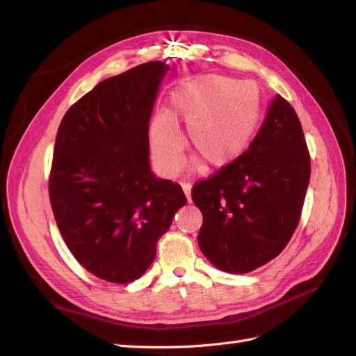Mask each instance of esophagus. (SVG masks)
Here are the masks:
<instances>
[{
    "label": "esophagus",
    "instance_id": "34e87169",
    "mask_svg": "<svg viewBox=\"0 0 356 356\" xmlns=\"http://www.w3.org/2000/svg\"><path fill=\"white\" fill-rule=\"evenodd\" d=\"M182 190H184V195L190 203L191 202V184L190 182H182Z\"/></svg>",
    "mask_w": 356,
    "mask_h": 356
}]
</instances>
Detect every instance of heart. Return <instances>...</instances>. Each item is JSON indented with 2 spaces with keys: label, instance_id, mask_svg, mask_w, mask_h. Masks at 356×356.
<instances>
[{
  "label": "heart",
  "instance_id": "1",
  "mask_svg": "<svg viewBox=\"0 0 356 356\" xmlns=\"http://www.w3.org/2000/svg\"><path fill=\"white\" fill-rule=\"evenodd\" d=\"M261 114L257 86L218 74H207L170 95L165 113L149 123L148 141L156 169L174 175L181 168L179 124L187 126V147L207 169L232 165L250 145Z\"/></svg>",
  "mask_w": 356,
  "mask_h": 356
}]
</instances>
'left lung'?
<instances>
[{"label":"left lung","mask_w":356,"mask_h":356,"mask_svg":"<svg viewBox=\"0 0 356 356\" xmlns=\"http://www.w3.org/2000/svg\"><path fill=\"white\" fill-rule=\"evenodd\" d=\"M310 179V156L293 106L276 95L260 131L232 165L193 187L203 215L197 236L211 264L242 275L284 251Z\"/></svg>","instance_id":"8db88e82"}]
</instances>
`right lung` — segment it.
I'll use <instances>...</instances> for the list:
<instances>
[{
    "label": "right lung",
    "mask_w": 356,
    "mask_h": 356,
    "mask_svg": "<svg viewBox=\"0 0 356 356\" xmlns=\"http://www.w3.org/2000/svg\"><path fill=\"white\" fill-rule=\"evenodd\" d=\"M169 65L152 60L101 81L58 129L50 203L68 250L104 281L129 284L186 204L179 184L149 168L148 123Z\"/></svg>",
    "instance_id": "right-lung-1"
}]
</instances>
